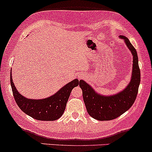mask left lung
Returning a JSON list of instances; mask_svg holds the SVG:
<instances>
[{
  "mask_svg": "<svg viewBox=\"0 0 152 152\" xmlns=\"http://www.w3.org/2000/svg\"><path fill=\"white\" fill-rule=\"evenodd\" d=\"M120 37L124 39L126 45L133 55V71L131 82L127 87L118 94L113 96L98 94L87 83L79 81V86L82 89L83 99L89 115L98 121H111L123 114L133 105L138 94L141 81V73L138 66L137 52L125 36Z\"/></svg>",
  "mask_w": 152,
  "mask_h": 152,
  "instance_id": "1",
  "label": "left lung"
}]
</instances>
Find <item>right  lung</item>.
Wrapping results in <instances>:
<instances>
[{
	"label": "right lung",
	"mask_w": 152,
	"mask_h": 152,
	"mask_svg": "<svg viewBox=\"0 0 152 152\" xmlns=\"http://www.w3.org/2000/svg\"><path fill=\"white\" fill-rule=\"evenodd\" d=\"M10 81L15 101L20 109L34 119L45 121H56L62 116L71 91L79 83V80L74 79L50 97L43 99H30L18 92L12 81L11 73Z\"/></svg>",
	"instance_id": "1"
}]
</instances>
